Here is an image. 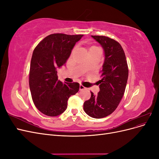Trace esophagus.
I'll return each mask as SVG.
<instances>
[{
    "mask_svg": "<svg viewBox=\"0 0 159 159\" xmlns=\"http://www.w3.org/2000/svg\"><path fill=\"white\" fill-rule=\"evenodd\" d=\"M85 89V88L84 87L83 85H81V84L80 85V90H84Z\"/></svg>",
    "mask_w": 159,
    "mask_h": 159,
    "instance_id": "1",
    "label": "esophagus"
}]
</instances>
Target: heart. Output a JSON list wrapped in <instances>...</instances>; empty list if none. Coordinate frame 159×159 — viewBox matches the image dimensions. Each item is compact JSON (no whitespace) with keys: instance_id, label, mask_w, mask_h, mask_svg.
Masks as SVG:
<instances>
[{"instance_id":"heart-1","label":"heart","mask_w":159,"mask_h":159,"mask_svg":"<svg viewBox=\"0 0 159 159\" xmlns=\"http://www.w3.org/2000/svg\"><path fill=\"white\" fill-rule=\"evenodd\" d=\"M92 47H96V46H91V48H92Z\"/></svg>"}]
</instances>
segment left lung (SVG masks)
Here are the masks:
<instances>
[{"mask_svg": "<svg viewBox=\"0 0 159 159\" xmlns=\"http://www.w3.org/2000/svg\"><path fill=\"white\" fill-rule=\"evenodd\" d=\"M102 45L105 52L100 91L97 95L91 91V98L84 103V110L89 116L101 119L117 109L123 98L128 80L129 69L125 54L118 42L104 36H91Z\"/></svg>", "mask_w": 159, "mask_h": 159, "instance_id": "1", "label": "left lung"}]
</instances>
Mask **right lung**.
Returning <instances> with one entry per match:
<instances>
[{
    "instance_id": "1",
    "label": "right lung",
    "mask_w": 159,
    "mask_h": 159,
    "mask_svg": "<svg viewBox=\"0 0 159 159\" xmlns=\"http://www.w3.org/2000/svg\"><path fill=\"white\" fill-rule=\"evenodd\" d=\"M82 36L52 34L34 50L29 86L33 102L43 114L50 117L61 114L67 109L70 96L78 92V83H62L58 80L56 68L66 64L75 43Z\"/></svg>"
}]
</instances>
